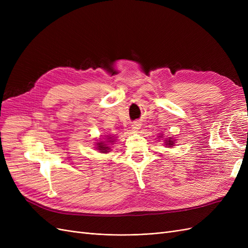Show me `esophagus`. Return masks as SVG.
Here are the masks:
<instances>
[{
	"label": "esophagus",
	"instance_id": "34e87169",
	"mask_svg": "<svg viewBox=\"0 0 248 248\" xmlns=\"http://www.w3.org/2000/svg\"><path fill=\"white\" fill-rule=\"evenodd\" d=\"M140 128V122H134L132 124V130L133 131H138Z\"/></svg>",
	"mask_w": 248,
	"mask_h": 248
}]
</instances>
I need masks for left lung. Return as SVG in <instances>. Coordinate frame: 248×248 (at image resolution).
I'll list each match as a JSON object with an SVG mask.
<instances>
[{
    "label": "left lung",
    "mask_w": 248,
    "mask_h": 248,
    "mask_svg": "<svg viewBox=\"0 0 248 248\" xmlns=\"http://www.w3.org/2000/svg\"><path fill=\"white\" fill-rule=\"evenodd\" d=\"M170 140H171V139H170V140L167 141V142H169V144H167V145H170V146H171L172 144H174V141H170Z\"/></svg>",
    "instance_id": "1"
}]
</instances>
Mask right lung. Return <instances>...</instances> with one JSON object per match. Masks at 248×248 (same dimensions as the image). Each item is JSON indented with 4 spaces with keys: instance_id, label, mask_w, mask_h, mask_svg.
I'll return each instance as SVG.
<instances>
[{
    "instance_id": "obj_1",
    "label": "right lung",
    "mask_w": 248,
    "mask_h": 248,
    "mask_svg": "<svg viewBox=\"0 0 248 248\" xmlns=\"http://www.w3.org/2000/svg\"><path fill=\"white\" fill-rule=\"evenodd\" d=\"M108 142H111V140H109ZM98 149L100 150V151H104V152H108V150L109 149L108 145H104V142H98Z\"/></svg>"
}]
</instances>
